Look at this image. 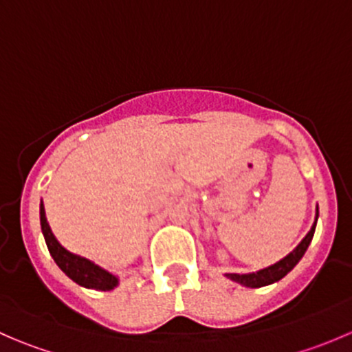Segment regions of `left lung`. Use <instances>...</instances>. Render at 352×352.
I'll return each instance as SVG.
<instances>
[{
  "label": "left lung",
  "instance_id": "obj_1",
  "mask_svg": "<svg viewBox=\"0 0 352 352\" xmlns=\"http://www.w3.org/2000/svg\"><path fill=\"white\" fill-rule=\"evenodd\" d=\"M317 221H318V208H317V212H315L314 225H311L310 232L307 233V236H305V239L296 245V248H294L293 252H289L285 258H281V261L276 262V264L261 269V271H257V272H247V274L226 272L225 276L228 279H232V281L239 283V285H242L245 287H262V286L274 285V283H278L279 279L285 278L287 272L293 271L294 265L301 261V257H303L305 252H307L311 239H314L315 228H317Z\"/></svg>",
  "mask_w": 352,
  "mask_h": 352
}]
</instances>
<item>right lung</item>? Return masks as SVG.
<instances>
[{
  "mask_svg": "<svg viewBox=\"0 0 352 352\" xmlns=\"http://www.w3.org/2000/svg\"><path fill=\"white\" fill-rule=\"evenodd\" d=\"M41 228L42 235H44L45 245L49 248V254L52 255L56 264L59 265L63 272L69 279H73L76 285L88 287V289H98V291H110L113 287L119 286V276L113 272L107 271L102 265L95 264L94 261L81 255L73 254L67 248L63 247L58 242V239L52 233L51 226H49L47 218H45L44 202L41 201Z\"/></svg>",
  "mask_w": 352,
  "mask_h": 352,
  "instance_id": "1",
  "label": "right lung"
}]
</instances>
